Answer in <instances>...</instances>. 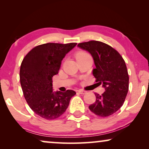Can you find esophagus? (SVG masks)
Segmentation results:
<instances>
[{"mask_svg": "<svg viewBox=\"0 0 149 149\" xmlns=\"http://www.w3.org/2000/svg\"><path fill=\"white\" fill-rule=\"evenodd\" d=\"M78 92H79V93H81V94H85V93H87L86 91H83V90H82V89H79Z\"/></svg>", "mask_w": 149, "mask_h": 149, "instance_id": "1", "label": "esophagus"}]
</instances>
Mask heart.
Instances as JSON below:
<instances>
[{
  "instance_id": "obj_1",
  "label": "heart",
  "mask_w": 149,
  "mask_h": 149,
  "mask_svg": "<svg viewBox=\"0 0 149 149\" xmlns=\"http://www.w3.org/2000/svg\"><path fill=\"white\" fill-rule=\"evenodd\" d=\"M88 56V54H86V53H85V52H79V53H78V54H77L76 58H81V57H83V56Z\"/></svg>"
}]
</instances>
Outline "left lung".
<instances>
[{
  "label": "left lung",
  "mask_w": 149,
  "mask_h": 149,
  "mask_svg": "<svg viewBox=\"0 0 149 149\" xmlns=\"http://www.w3.org/2000/svg\"><path fill=\"white\" fill-rule=\"evenodd\" d=\"M77 46L91 55L95 66L93 75L105 89L102 95L95 93L96 100L89 106V110L99 117L113 115L123 104L129 89L125 61L115 49L102 42L91 40Z\"/></svg>",
  "instance_id": "8db88e82"
}]
</instances>
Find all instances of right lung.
I'll use <instances>...</instances> for the list:
<instances>
[{"instance_id":"right-lung-1","label":"right lung","mask_w":149,"mask_h":149,"mask_svg":"<svg viewBox=\"0 0 149 149\" xmlns=\"http://www.w3.org/2000/svg\"><path fill=\"white\" fill-rule=\"evenodd\" d=\"M77 43L49 42L36 46L25 56L19 71L24 97L32 111L42 118L52 120L66 111L70 99L76 94L53 91L52 77L58 73L61 62Z\"/></svg>"}]
</instances>
